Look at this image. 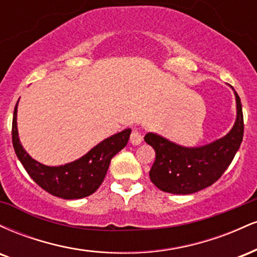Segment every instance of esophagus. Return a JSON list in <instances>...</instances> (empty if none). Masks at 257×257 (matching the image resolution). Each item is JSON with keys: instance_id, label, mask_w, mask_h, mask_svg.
<instances>
[{"instance_id": "obj_1", "label": "esophagus", "mask_w": 257, "mask_h": 257, "mask_svg": "<svg viewBox=\"0 0 257 257\" xmlns=\"http://www.w3.org/2000/svg\"><path fill=\"white\" fill-rule=\"evenodd\" d=\"M141 141H143V137H141L140 129L134 128L131 134V143L133 144V145H139Z\"/></svg>"}]
</instances>
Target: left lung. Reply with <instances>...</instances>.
Returning <instances> with one entry per match:
<instances>
[{"mask_svg":"<svg viewBox=\"0 0 257 257\" xmlns=\"http://www.w3.org/2000/svg\"><path fill=\"white\" fill-rule=\"evenodd\" d=\"M237 119L226 137L200 147L176 145L161 135L147 133L145 141L156 151L150 179L161 191L191 194L209 187L221 178L240 147L244 119L240 98L234 91Z\"/></svg>","mask_w":257,"mask_h":257,"instance_id":"left-lung-1","label":"left lung"}]
</instances>
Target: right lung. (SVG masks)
<instances>
[{
	"instance_id": "obj_1",
	"label": "right lung",
	"mask_w": 257,
	"mask_h": 257,
	"mask_svg": "<svg viewBox=\"0 0 257 257\" xmlns=\"http://www.w3.org/2000/svg\"><path fill=\"white\" fill-rule=\"evenodd\" d=\"M17 108L18 102L12 123V141L17 157L41 188L59 198L79 199L95 192L104 181L112 157L126 146L132 133L131 129H124L105 139L77 161L60 167H48L32 159L23 149L18 135Z\"/></svg>"
}]
</instances>
